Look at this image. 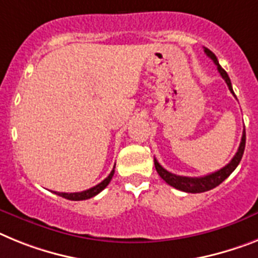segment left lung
Returning a JSON list of instances; mask_svg holds the SVG:
<instances>
[{
    "label": "left lung",
    "instance_id": "8db88e82",
    "mask_svg": "<svg viewBox=\"0 0 258 258\" xmlns=\"http://www.w3.org/2000/svg\"><path fill=\"white\" fill-rule=\"evenodd\" d=\"M205 52H206V55L209 56L210 59L213 60L215 62V66L218 67V71H219L220 76H222L226 84L228 85V89L231 90L233 96H235V93L232 90V85H231V80H229L228 75L224 69L220 67L219 61L216 59V56L214 55V52L210 51L209 48L205 47ZM244 149H245V130L243 131V136H241V142H240L239 149H237V152L236 155L233 156V159L227 164L226 166H223L222 169L216 170V172L211 173V174H207V176L203 177H183V176H177V174H173V173L168 172L166 169H164L161 165L159 164V161L155 159V168L159 173V176L161 177L164 181H165L168 185L173 186V187H176V189L181 190V191L185 192H203V191H209V190L214 189L218 185L224 181L227 177L236 169V166L239 165V162L241 161V157H243Z\"/></svg>",
    "mask_w": 258,
    "mask_h": 258
}]
</instances>
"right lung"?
I'll return each mask as SVG.
<instances>
[{
  "label": "right lung",
  "instance_id": "add662e5",
  "mask_svg": "<svg viewBox=\"0 0 258 258\" xmlns=\"http://www.w3.org/2000/svg\"><path fill=\"white\" fill-rule=\"evenodd\" d=\"M114 169H115V165H114ZM114 169L111 170V173H110L109 176L103 179L102 182H99L98 185L93 186V187L85 190V191H80V192H59V191H55V194L62 197V198L69 199V201H85V199L93 198V197H96L98 192L102 191L106 186L109 185L110 181H111V178H112V176H114V172H115Z\"/></svg>",
  "mask_w": 258,
  "mask_h": 258
}]
</instances>
